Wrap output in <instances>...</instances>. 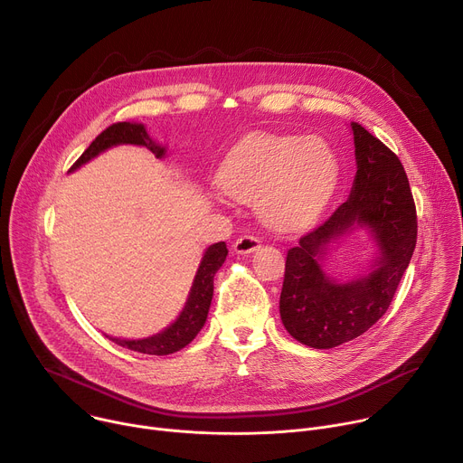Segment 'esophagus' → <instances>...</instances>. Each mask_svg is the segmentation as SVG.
<instances>
[{
    "instance_id": "obj_1",
    "label": "esophagus",
    "mask_w": 463,
    "mask_h": 463,
    "mask_svg": "<svg viewBox=\"0 0 463 463\" xmlns=\"http://www.w3.org/2000/svg\"><path fill=\"white\" fill-rule=\"evenodd\" d=\"M232 247H234V252H238V254H249L260 247V240L256 236L245 234V236H240Z\"/></svg>"
}]
</instances>
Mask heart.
<instances>
[{
  "label": "heart",
  "mask_w": 463,
  "mask_h": 463,
  "mask_svg": "<svg viewBox=\"0 0 463 463\" xmlns=\"http://www.w3.org/2000/svg\"><path fill=\"white\" fill-rule=\"evenodd\" d=\"M335 154L317 137L256 134L240 141L216 174L218 188L241 203L256 202L261 222L279 232L307 227L332 197Z\"/></svg>",
  "instance_id": "obj_1"
}]
</instances>
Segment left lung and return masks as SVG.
Returning a JSON list of instances; mask_svg holds the SVG:
<instances>
[{"label": "left lung", "mask_w": 463, "mask_h": 463, "mask_svg": "<svg viewBox=\"0 0 463 463\" xmlns=\"http://www.w3.org/2000/svg\"><path fill=\"white\" fill-rule=\"evenodd\" d=\"M357 174L348 200L288 250L280 293L284 327L298 343L327 350L372 327L388 309L418 236L416 205L402 161L359 122H352ZM354 226L366 228L378 245L374 269L337 283L321 269L325 250Z\"/></svg>", "instance_id": "1"}]
</instances>
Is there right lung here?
I'll use <instances>...</instances> for the list:
<instances>
[{
    "label": "right lung",
    "instance_id": "obj_1",
    "mask_svg": "<svg viewBox=\"0 0 463 463\" xmlns=\"http://www.w3.org/2000/svg\"><path fill=\"white\" fill-rule=\"evenodd\" d=\"M117 145H137V146H146L156 157L165 156V146L157 145L152 141V137L146 134V128L143 124L136 122H117L108 126L100 136L88 146V150L77 159V163L71 166L70 172L80 168L93 157H97L100 152L117 146ZM227 245L225 241H218L211 245L200 263V269L195 273L194 284L190 288L186 304L181 311V315L172 322L168 327H165L161 334H156L146 339H137V341H129V339H117L109 337L115 345L134 350L139 354H148V355H168L174 352H179L184 348L188 343L194 341V337L200 334V329L203 327L209 307L213 302L214 295V275L218 269L223 266V261L227 258Z\"/></svg>",
    "mask_w": 463,
    "mask_h": 463
}]
</instances>
